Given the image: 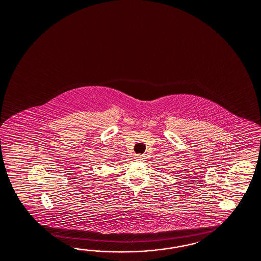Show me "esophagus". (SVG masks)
Instances as JSON below:
<instances>
[{
  "mask_svg": "<svg viewBox=\"0 0 261 261\" xmlns=\"http://www.w3.org/2000/svg\"><path fill=\"white\" fill-rule=\"evenodd\" d=\"M135 160H136V161H143V160H144V155H135Z\"/></svg>",
  "mask_w": 261,
  "mask_h": 261,
  "instance_id": "34e87169",
  "label": "esophagus"
}]
</instances>
